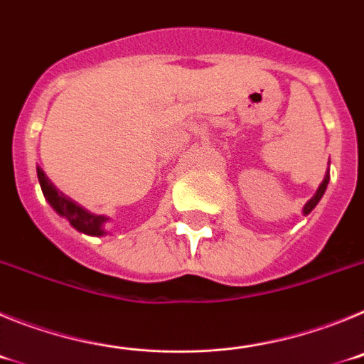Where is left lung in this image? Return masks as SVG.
<instances>
[{"label": "left lung", "mask_w": 364, "mask_h": 364, "mask_svg": "<svg viewBox=\"0 0 364 364\" xmlns=\"http://www.w3.org/2000/svg\"><path fill=\"white\" fill-rule=\"evenodd\" d=\"M328 180H330V176H324V180H323V184L319 186V189H317V193H315L314 195V198H310V200H308V204L304 205V210H302V213L304 215H308L310 213L311 210H314L315 205H317V202L321 200V197H323L324 195V191H326V186H328Z\"/></svg>", "instance_id": "obj_1"}]
</instances>
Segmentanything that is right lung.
Segmentation results:
<instances>
[{"instance_id": "right-lung-1", "label": "right lung", "mask_w": 364, "mask_h": 364, "mask_svg": "<svg viewBox=\"0 0 364 364\" xmlns=\"http://www.w3.org/2000/svg\"><path fill=\"white\" fill-rule=\"evenodd\" d=\"M38 180H40L45 198L49 200V204L53 205L58 213L70 222V226L87 235H96V237L104 235V222H107V217L89 213L87 210H83L82 205H78L74 200H70L67 195H63L62 191H58L56 186L47 178V175L40 167H38Z\"/></svg>"}]
</instances>
